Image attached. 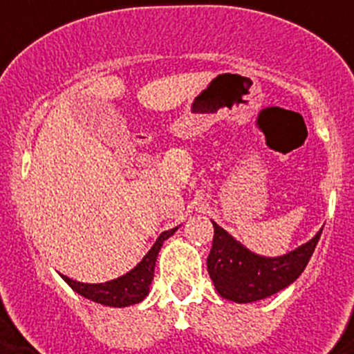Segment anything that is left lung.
<instances>
[{
    "label": "left lung",
    "instance_id": "left-lung-1",
    "mask_svg": "<svg viewBox=\"0 0 354 354\" xmlns=\"http://www.w3.org/2000/svg\"><path fill=\"white\" fill-rule=\"evenodd\" d=\"M213 227L215 236L207 257V272L216 292L235 303L259 301L292 285L313 257L324 230L294 252L281 257H263L242 246L216 222Z\"/></svg>",
    "mask_w": 354,
    "mask_h": 354
}]
</instances>
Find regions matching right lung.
I'll return each instance as SVG.
<instances>
[{
	"instance_id": "obj_1",
	"label": "right lung",
	"mask_w": 354,
	"mask_h": 354,
	"mask_svg": "<svg viewBox=\"0 0 354 354\" xmlns=\"http://www.w3.org/2000/svg\"><path fill=\"white\" fill-rule=\"evenodd\" d=\"M176 230L178 227L161 233L158 236V241L154 242V246L150 248L149 253L141 259V263L138 266H133L128 274L118 277V279L106 281V283H97V285L79 283V281L69 279L66 275H62V279L77 294L84 296L86 299H91V301L106 305V307H130V305H136V303L143 301L147 294H149L150 283L154 279V266L158 253H160L163 242Z\"/></svg>"
}]
</instances>
